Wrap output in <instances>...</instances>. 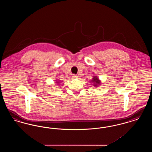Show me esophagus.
Returning <instances> with one entry per match:
<instances>
[{
  "label": "esophagus",
  "instance_id": "1",
  "mask_svg": "<svg viewBox=\"0 0 152 152\" xmlns=\"http://www.w3.org/2000/svg\"><path fill=\"white\" fill-rule=\"evenodd\" d=\"M78 76L77 75H73V77L74 78V79H77L78 78Z\"/></svg>",
  "mask_w": 152,
  "mask_h": 152
}]
</instances>
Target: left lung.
<instances>
[{
    "instance_id": "8db88e82",
    "label": "left lung",
    "mask_w": 152,
    "mask_h": 152,
    "mask_svg": "<svg viewBox=\"0 0 152 152\" xmlns=\"http://www.w3.org/2000/svg\"><path fill=\"white\" fill-rule=\"evenodd\" d=\"M91 82L93 83L94 86L97 87L99 86H100L101 84V81L99 79V77L96 76H94L92 78V80H91Z\"/></svg>"
}]
</instances>
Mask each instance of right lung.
<instances>
[{
    "label": "right lung",
    "mask_w": 152,
    "mask_h": 152,
    "mask_svg": "<svg viewBox=\"0 0 152 152\" xmlns=\"http://www.w3.org/2000/svg\"><path fill=\"white\" fill-rule=\"evenodd\" d=\"M55 82L56 83V84H58V85H60V80H58V79L57 80H55Z\"/></svg>",
    "instance_id": "right-lung-1"
}]
</instances>
